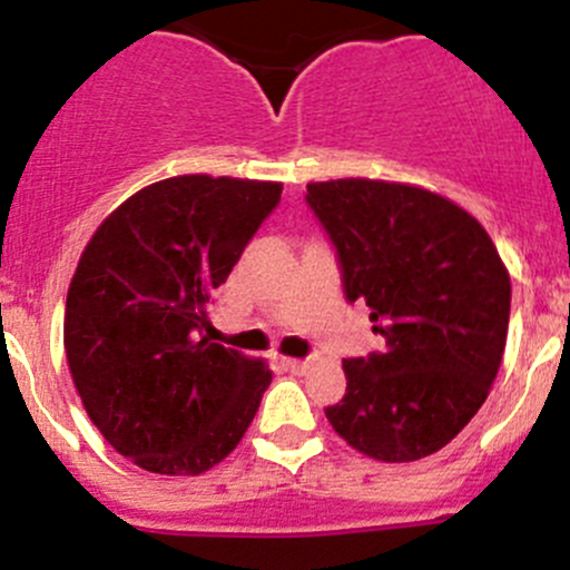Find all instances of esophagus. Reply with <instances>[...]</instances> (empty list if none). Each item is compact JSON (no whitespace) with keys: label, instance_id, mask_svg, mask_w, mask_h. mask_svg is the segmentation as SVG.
<instances>
[{"label":"esophagus","instance_id":"esophagus-1","mask_svg":"<svg viewBox=\"0 0 570 570\" xmlns=\"http://www.w3.org/2000/svg\"><path fill=\"white\" fill-rule=\"evenodd\" d=\"M284 365L289 371H295V374H303V371L311 365V357H305V361H301V357H286Z\"/></svg>","mask_w":570,"mask_h":570}]
</instances>
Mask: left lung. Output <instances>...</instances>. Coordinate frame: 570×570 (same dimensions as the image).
<instances>
[{
  "label": "left lung",
  "mask_w": 570,
  "mask_h": 570,
  "mask_svg": "<svg viewBox=\"0 0 570 570\" xmlns=\"http://www.w3.org/2000/svg\"><path fill=\"white\" fill-rule=\"evenodd\" d=\"M338 248L346 301L371 308L385 350L344 361L325 415L363 456L404 464L445 448L487 401L511 316V275L475 215L391 179L308 183Z\"/></svg>",
  "instance_id": "8db88e82"
}]
</instances>
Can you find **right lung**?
Instances as JSON below:
<instances>
[{
    "label": "right lung",
    "mask_w": 570,
    "mask_h": 570,
    "mask_svg": "<svg viewBox=\"0 0 570 570\" xmlns=\"http://www.w3.org/2000/svg\"><path fill=\"white\" fill-rule=\"evenodd\" d=\"M281 183L179 175L136 190L83 248L65 355L89 421L155 475H202L239 445L273 371L213 344L209 295L278 205Z\"/></svg>",
    "instance_id": "add662e5"
}]
</instances>
